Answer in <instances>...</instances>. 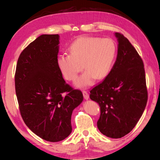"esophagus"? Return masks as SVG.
<instances>
[{
  "mask_svg": "<svg viewBox=\"0 0 160 160\" xmlns=\"http://www.w3.org/2000/svg\"><path fill=\"white\" fill-rule=\"evenodd\" d=\"M82 93H83V96H84V98L85 100H89V95L88 94V93L87 92V91H82Z\"/></svg>",
  "mask_w": 160,
  "mask_h": 160,
  "instance_id": "34e87169",
  "label": "esophagus"
}]
</instances>
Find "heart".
<instances>
[{
  "label": "heart",
  "mask_w": 160,
  "mask_h": 160,
  "mask_svg": "<svg viewBox=\"0 0 160 160\" xmlns=\"http://www.w3.org/2000/svg\"><path fill=\"white\" fill-rule=\"evenodd\" d=\"M70 53H61L57 64L66 79L73 80L82 70L86 71L75 81V85L86 88L110 72L116 53V45L110 38L81 37L71 44ZM83 65H82V64Z\"/></svg>",
  "instance_id": "b5f03b06"
}]
</instances>
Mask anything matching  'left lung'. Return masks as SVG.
I'll use <instances>...</instances> for the list:
<instances>
[{"label":"left lung","instance_id":"obj_1","mask_svg":"<svg viewBox=\"0 0 160 160\" xmlns=\"http://www.w3.org/2000/svg\"><path fill=\"white\" fill-rule=\"evenodd\" d=\"M118 40L116 60L106 78L90 91L99 104L98 128L107 137L118 139L130 132L147 103L143 61L128 40L115 33Z\"/></svg>","mask_w":160,"mask_h":160}]
</instances>
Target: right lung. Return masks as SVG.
<instances>
[{
    "instance_id": "obj_1",
    "label": "right lung",
    "mask_w": 160,
    "mask_h": 160,
    "mask_svg": "<svg viewBox=\"0 0 160 160\" xmlns=\"http://www.w3.org/2000/svg\"><path fill=\"white\" fill-rule=\"evenodd\" d=\"M60 36L43 34L24 49L15 73L20 114L33 132L46 141L64 140L72 131L71 118L83 95L63 79L57 64Z\"/></svg>"
}]
</instances>
